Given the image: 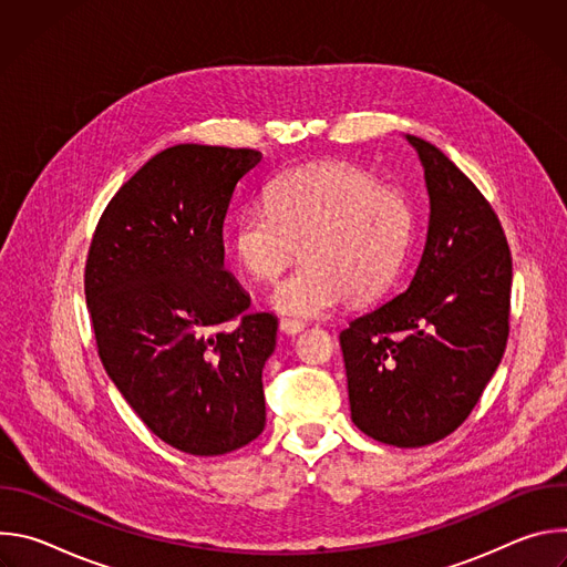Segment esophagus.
Returning a JSON list of instances; mask_svg holds the SVG:
<instances>
[{"instance_id":"1","label":"esophagus","mask_w":567,"mask_h":567,"mask_svg":"<svg viewBox=\"0 0 567 567\" xmlns=\"http://www.w3.org/2000/svg\"><path fill=\"white\" fill-rule=\"evenodd\" d=\"M302 330H305V322H300V320H291V318L280 320V332L287 337H296Z\"/></svg>"}]
</instances>
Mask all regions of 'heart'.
Returning a JSON list of instances; mask_svg holds the SVG:
<instances>
[{"mask_svg":"<svg viewBox=\"0 0 567 567\" xmlns=\"http://www.w3.org/2000/svg\"><path fill=\"white\" fill-rule=\"evenodd\" d=\"M413 237L401 193L348 164L293 171L269 188L267 208L233 221V254L256 280H274L296 256L302 265L280 280L269 302L287 316L316 318L346 296L365 302L396 278Z\"/></svg>","mask_w":567,"mask_h":567,"instance_id":"b5f03b06","label":"heart"}]
</instances>
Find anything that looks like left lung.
Wrapping results in <instances>:
<instances>
[{"mask_svg": "<svg viewBox=\"0 0 567 567\" xmlns=\"http://www.w3.org/2000/svg\"><path fill=\"white\" fill-rule=\"evenodd\" d=\"M424 168L429 230L409 289L339 334L352 422L417 449L451 435L492 381L509 337L512 256L503 226L453 161L406 134Z\"/></svg>", "mask_w": 567, "mask_h": 567, "instance_id": "1", "label": "left lung"}]
</instances>
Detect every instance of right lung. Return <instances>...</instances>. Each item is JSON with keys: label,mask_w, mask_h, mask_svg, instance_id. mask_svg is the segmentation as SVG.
<instances>
[{"label": "right lung", "mask_w": 567, "mask_h": 567, "mask_svg": "<svg viewBox=\"0 0 567 567\" xmlns=\"http://www.w3.org/2000/svg\"><path fill=\"white\" fill-rule=\"evenodd\" d=\"M262 152L182 143L154 154L107 204L85 296L101 361L143 424L190 455H224L267 422L262 368L278 318L245 313L221 226ZM243 316L237 331L221 321Z\"/></svg>", "instance_id": "1"}]
</instances>
